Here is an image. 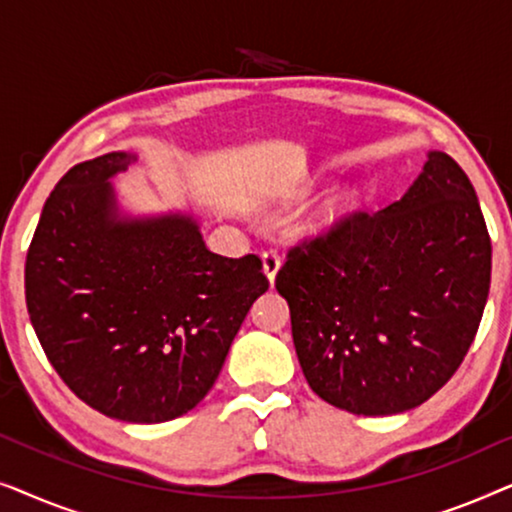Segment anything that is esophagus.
<instances>
[{
  "label": "esophagus",
  "mask_w": 512,
  "mask_h": 512,
  "mask_svg": "<svg viewBox=\"0 0 512 512\" xmlns=\"http://www.w3.org/2000/svg\"><path fill=\"white\" fill-rule=\"evenodd\" d=\"M263 270H265V275H268V279H270V284L275 282V275H277V270H279V265H282V258H279V254L275 249H268V251H263Z\"/></svg>",
  "instance_id": "obj_1"
}]
</instances>
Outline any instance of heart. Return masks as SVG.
I'll return each mask as SVG.
<instances>
[{
    "label": "heart",
    "mask_w": 512,
    "mask_h": 512,
    "mask_svg": "<svg viewBox=\"0 0 512 512\" xmlns=\"http://www.w3.org/2000/svg\"><path fill=\"white\" fill-rule=\"evenodd\" d=\"M345 212V202L342 200H328L326 205H321L317 212L307 216L303 223V233H319V230H326L333 221H338V216Z\"/></svg>",
    "instance_id": "obj_1"
}]
</instances>
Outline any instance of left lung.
<instances>
[{
    "mask_svg": "<svg viewBox=\"0 0 512 512\" xmlns=\"http://www.w3.org/2000/svg\"><path fill=\"white\" fill-rule=\"evenodd\" d=\"M492 242L466 172L429 151L398 202L293 247L275 286L314 394L354 415L412 410L464 361L485 312Z\"/></svg>",
    "mask_w": 512,
    "mask_h": 512,
    "instance_id": "obj_1",
    "label": "left lung"
}]
</instances>
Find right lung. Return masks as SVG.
<instances>
[{"label": "right lung", "instance_id": "obj_1", "mask_svg": "<svg viewBox=\"0 0 512 512\" xmlns=\"http://www.w3.org/2000/svg\"><path fill=\"white\" fill-rule=\"evenodd\" d=\"M135 160L104 153L58 181L27 251L25 300L48 361L83 403L158 424L207 396L270 284L258 256L209 251L193 216H123L109 179Z\"/></svg>", "mask_w": 512, "mask_h": 512}]
</instances>
